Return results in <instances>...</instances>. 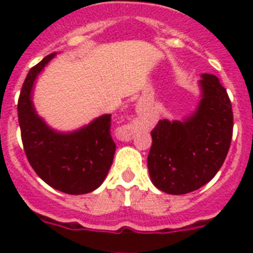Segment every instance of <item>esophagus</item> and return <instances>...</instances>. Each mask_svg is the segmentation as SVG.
<instances>
[{
    "mask_svg": "<svg viewBox=\"0 0 253 253\" xmlns=\"http://www.w3.org/2000/svg\"><path fill=\"white\" fill-rule=\"evenodd\" d=\"M131 134L133 130L129 126H120L116 129V138L119 140H130Z\"/></svg>",
    "mask_w": 253,
    "mask_h": 253,
    "instance_id": "esophagus-1",
    "label": "esophagus"
}]
</instances>
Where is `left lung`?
Returning a JSON list of instances; mask_svg holds the SVG:
<instances>
[{"label": "left lung", "mask_w": 253, "mask_h": 253, "mask_svg": "<svg viewBox=\"0 0 253 253\" xmlns=\"http://www.w3.org/2000/svg\"><path fill=\"white\" fill-rule=\"evenodd\" d=\"M200 101L182 120L163 119L152 130L148 171L161 191L182 195L208 184L222 167L233 131L231 100L218 77L204 73Z\"/></svg>", "instance_id": "obj_1"}]
</instances>
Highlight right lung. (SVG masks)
I'll return each instance as SVG.
<instances>
[{"label":"right lung","mask_w":253,"mask_h":253,"mask_svg":"<svg viewBox=\"0 0 253 253\" xmlns=\"http://www.w3.org/2000/svg\"><path fill=\"white\" fill-rule=\"evenodd\" d=\"M54 54L29 71L17 104L21 139L29 163L44 182L71 195L91 193L104 182L113 163L115 143L110 114L73 131H58L38 115L33 91L38 76Z\"/></svg>","instance_id":"add662e5"}]
</instances>
